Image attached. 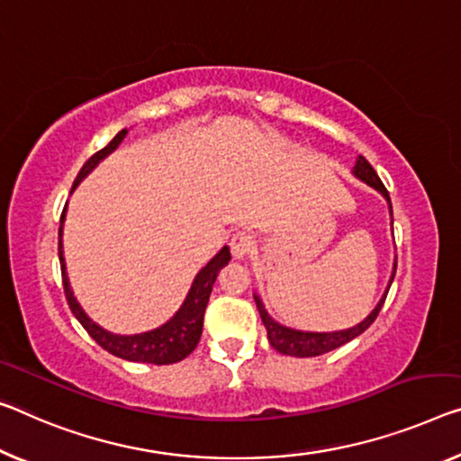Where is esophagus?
<instances>
[{
	"label": "esophagus",
	"instance_id": "1",
	"mask_svg": "<svg viewBox=\"0 0 461 461\" xmlns=\"http://www.w3.org/2000/svg\"><path fill=\"white\" fill-rule=\"evenodd\" d=\"M253 249V237L247 235V232H237V235H232L230 239V253L235 255L237 259L245 258L247 253Z\"/></svg>",
	"mask_w": 461,
	"mask_h": 461
}]
</instances>
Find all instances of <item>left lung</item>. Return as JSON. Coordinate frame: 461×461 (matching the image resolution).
Segmentation results:
<instances>
[{
  "label": "left lung",
  "mask_w": 461,
  "mask_h": 461,
  "mask_svg": "<svg viewBox=\"0 0 461 461\" xmlns=\"http://www.w3.org/2000/svg\"><path fill=\"white\" fill-rule=\"evenodd\" d=\"M352 175L360 179L366 185H371L373 189H377L381 195L387 200V206H389V214L393 216L392 212V200H389V194L384 183H381L379 175L375 173V168L369 165V160L365 157H358L357 158V165L352 168ZM392 224H393V218H392ZM395 267H398V261L393 264V272H392V278H389V285L385 294L381 296V301L377 303V307H375L369 315L365 317L363 321L358 325H354V328L348 330H339V331H301V330H293V328H286V325H282L278 321H274L270 313H267L264 303L258 294H253L255 304H258V311L261 315V321H264L266 330H267V339H270V344L274 346L276 350L282 352V354H288V357H299V358H307V357H320V354H325L330 350H336L339 346L350 342L357 336L363 334V331L369 328V325L377 320L381 307H384L385 303V296L389 293V286H392L393 282V276H395Z\"/></svg>",
  "instance_id": "8db88e82"
}]
</instances>
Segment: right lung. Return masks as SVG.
<instances>
[{"mask_svg": "<svg viewBox=\"0 0 461 461\" xmlns=\"http://www.w3.org/2000/svg\"><path fill=\"white\" fill-rule=\"evenodd\" d=\"M125 133H127V130L119 131L117 136L103 148V150L92 154V157L84 162V167L80 168V173H77V176H76L72 191L80 185V181L98 165V162H101L103 158H107L109 154L115 150L119 144H122ZM66 208H68V203H66ZM66 208H63L61 224H59L61 278H63V290H66V299H68L69 309H72L76 320L82 323V328L86 330L88 334L96 339V344L103 346L104 350L115 354V357H119V358L133 360V363L173 365V363H179V360L189 357V354L195 350V346L202 338L203 313H206L210 293H212V286H214V282H216V276L230 261L229 247H222V249L218 251L214 258H212L208 264L202 267L200 272H197L194 285H191L185 301H183V304H181V309L176 311V313L165 325H160V328H157V330L144 331V334H133V336L111 334V331L103 330L101 325L92 321L90 317L84 313V309L80 307V303L76 301V296L72 293V286H69L68 272H66V259H63V243H61L63 221H66Z\"/></svg>", "mask_w": 461, "mask_h": 461, "instance_id": "add662e5", "label": "right lung"}]
</instances>
